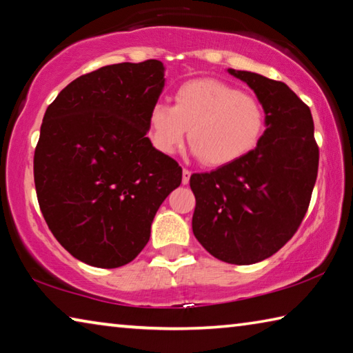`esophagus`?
Here are the masks:
<instances>
[{
    "label": "esophagus",
    "mask_w": 353,
    "mask_h": 353,
    "mask_svg": "<svg viewBox=\"0 0 353 353\" xmlns=\"http://www.w3.org/2000/svg\"><path fill=\"white\" fill-rule=\"evenodd\" d=\"M190 176H191V171L187 170V168H183V171H182V183L183 185H187L190 182Z\"/></svg>",
    "instance_id": "34e87169"
}]
</instances>
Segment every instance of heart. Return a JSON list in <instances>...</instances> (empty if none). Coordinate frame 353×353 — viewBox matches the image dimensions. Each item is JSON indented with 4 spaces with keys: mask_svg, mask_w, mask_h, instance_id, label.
<instances>
[{
    "mask_svg": "<svg viewBox=\"0 0 353 353\" xmlns=\"http://www.w3.org/2000/svg\"><path fill=\"white\" fill-rule=\"evenodd\" d=\"M149 139L162 154H174L188 129L191 151L208 166L236 162L252 151L265 130L259 99L218 79L183 82L174 105L155 103L148 117Z\"/></svg>",
    "mask_w": 353,
    "mask_h": 353,
    "instance_id": "obj_1",
    "label": "heart"
}]
</instances>
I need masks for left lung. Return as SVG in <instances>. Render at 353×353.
<instances>
[{
  "label": "left lung",
  "mask_w": 353,
  "mask_h": 353,
  "mask_svg": "<svg viewBox=\"0 0 353 353\" xmlns=\"http://www.w3.org/2000/svg\"><path fill=\"white\" fill-rule=\"evenodd\" d=\"M252 88L266 130L236 162L190 177L193 234L218 260L252 265L288 243L308 210L319 148L310 107L280 81L227 70Z\"/></svg>",
  "instance_id": "1"
}]
</instances>
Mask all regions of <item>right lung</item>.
I'll use <instances>...</instances> for the list:
<instances>
[{
    "label": "right lung",
    "mask_w": 353,
    "mask_h": 353,
    "mask_svg": "<svg viewBox=\"0 0 353 353\" xmlns=\"http://www.w3.org/2000/svg\"><path fill=\"white\" fill-rule=\"evenodd\" d=\"M163 76L155 59L107 65L68 83L45 112L34 154L40 210L56 240L90 266L132 261L182 182L179 163L146 137Z\"/></svg>",
    "instance_id": "right-lung-1"
}]
</instances>
